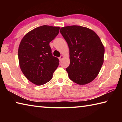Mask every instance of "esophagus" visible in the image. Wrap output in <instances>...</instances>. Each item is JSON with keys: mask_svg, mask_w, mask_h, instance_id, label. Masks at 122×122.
I'll return each instance as SVG.
<instances>
[{"mask_svg": "<svg viewBox=\"0 0 122 122\" xmlns=\"http://www.w3.org/2000/svg\"><path fill=\"white\" fill-rule=\"evenodd\" d=\"M63 59V55H61V56L59 57V60H60V61H61Z\"/></svg>", "mask_w": 122, "mask_h": 122, "instance_id": "34e87169", "label": "esophagus"}]
</instances>
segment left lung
<instances>
[{"label":"left lung","instance_id":"8db88e82","mask_svg":"<svg viewBox=\"0 0 122 122\" xmlns=\"http://www.w3.org/2000/svg\"><path fill=\"white\" fill-rule=\"evenodd\" d=\"M60 32L69 48L70 65L66 68L75 83H90L100 72L103 63L104 47L93 30L80 26L62 27Z\"/></svg>","mask_w":122,"mask_h":122}]
</instances>
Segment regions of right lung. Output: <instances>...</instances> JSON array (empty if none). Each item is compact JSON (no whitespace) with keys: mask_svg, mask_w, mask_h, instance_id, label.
Here are the masks:
<instances>
[{"mask_svg":"<svg viewBox=\"0 0 122 122\" xmlns=\"http://www.w3.org/2000/svg\"><path fill=\"white\" fill-rule=\"evenodd\" d=\"M59 27L44 25L27 33L20 42L18 57L20 69L33 83L42 85L51 80L59 60L53 56L51 41L59 33Z\"/></svg>","mask_w":122,"mask_h":122,"instance_id":"obj_1","label":"right lung"}]
</instances>
